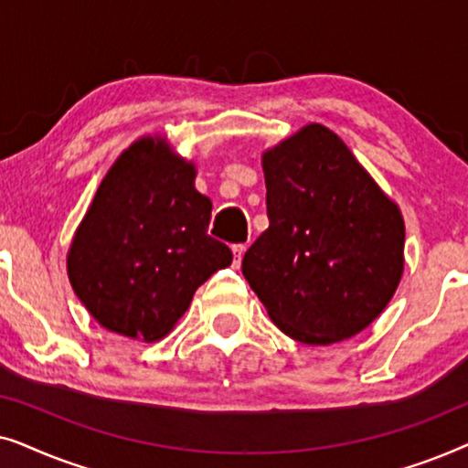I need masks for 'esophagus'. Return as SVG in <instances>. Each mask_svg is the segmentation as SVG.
Segmentation results:
<instances>
[{
  "instance_id": "34e87169",
  "label": "esophagus",
  "mask_w": 468,
  "mask_h": 468,
  "mask_svg": "<svg viewBox=\"0 0 468 468\" xmlns=\"http://www.w3.org/2000/svg\"><path fill=\"white\" fill-rule=\"evenodd\" d=\"M232 251H234V264L240 266L242 255H245V251H247V245H234Z\"/></svg>"
}]
</instances>
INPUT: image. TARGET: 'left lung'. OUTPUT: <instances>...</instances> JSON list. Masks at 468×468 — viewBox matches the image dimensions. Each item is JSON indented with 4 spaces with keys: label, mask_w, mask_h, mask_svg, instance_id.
<instances>
[{
    "label": "left lung",
    "mask_w": 468,
    "mask_h": 468,
    "mask_svg": "<svg viewBox=\"0 0 468 468\" xmlns=\"http://www.w3.org/2000/svg\"><path fill=\"white\" fill-rule=\"evenodd\" d=\"M271 226L242 274L287 336L332 345L381 315L405 271V221L347 144L309 123L261 155Z\"/></svg>",
    "instance_id": "8db88e82"
}]
</instances>
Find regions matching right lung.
<instances>
[{"instance_id":"add662e5","label":"right lung","mask_w":468,"mask_h":468,"mask_svg":"<svg viewBox=\"0 0 468 468\" xmlns=\"http://www.w3.org/2000/svg\"><path fill=\"white\" fill-rule=\"evenodd\" d=\"M194 183V162L162 136L138 138L101 178L69 245L68 277L106 330L159 341L197 287L232 264L207 232L213 202Z\"/></svg>"}]
</instances>
